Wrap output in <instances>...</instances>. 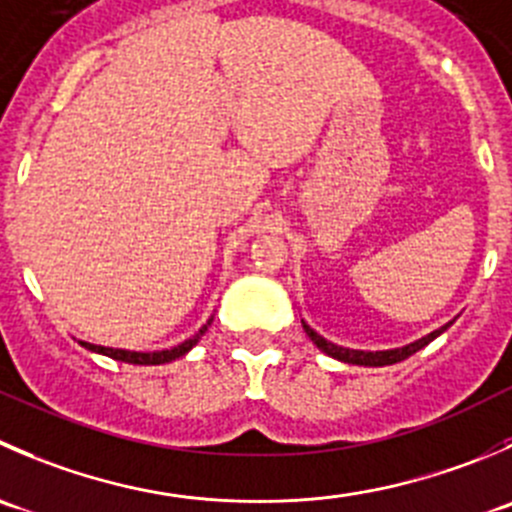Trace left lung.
<instances>
[{"mask_svg":"<svg viewBox=\"0 0 512 512\" xmlns=\"http://www.w3.org/2000/svg\"><path fill=\"white\" fill-rule=\"evenodd\" d=\"M302 327H305L307 337H310V340L315 342L322 352H327L330 357H337V360H342V362H350V365L380 367V365H393V362H400V360H405V357H410L413 352H418L420 347L428 345L430 340H435V337H438L448 325L440 327V330H435V332H430L428 337L413 342V345H405V347H400V350H385V352H362V350H347V347H337V345H332V342H327L325 337L317 335V332L312 330L310 325H305V322H302Z\"/></svg>","mask_w":512,"mask_h":512,"instance_id":"8db88e82","label":"left lung"}]
</instances>
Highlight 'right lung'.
<instances>
[{"label":"right lung","instance_id":"add662e5","mask_svg":"<svg viewBox=\"0 0 512 512\" xmlns=\"http://www.w3.org/2000/svg\"><path fill=\"white\" fill-rule=\"evenodd\" d=\"M210 322H212V320H210ZM210 322H207V325H202L197 335H192L190 340H185V342H182V345L172 347V350H160V352H130V350H114V347L89 345V342H79V345L87 347V350H92V352H99V355L112 357V360L132 362V365H162V362L177 360V357L185 355L187 350H192V347L197 345V340H200V337L207 332V327H210Z\"/></svg>","mask_w":512,"mask_h":512}]
</instances>
